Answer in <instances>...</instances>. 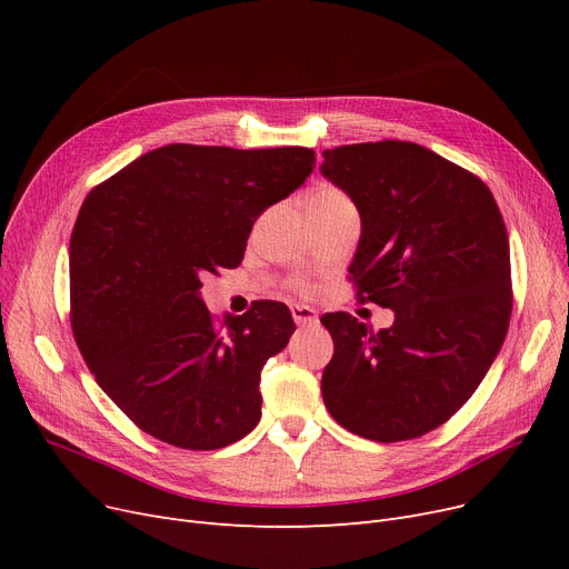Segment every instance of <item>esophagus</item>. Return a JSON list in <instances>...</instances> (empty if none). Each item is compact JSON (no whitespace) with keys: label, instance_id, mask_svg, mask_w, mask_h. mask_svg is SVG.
Listing matches in <instances>:
<instances>
[{"label":"esophagus","instance_id":"34e87169","mask_svg":"<svg viewBox=\"0 0 569 569\" xmlns=\"http://www.w3.org/2000/svg\"><path fill=\"white\" fill-rule=\"evenodd\" d=\"M290 313H292V320L297 325H313V322H318V313L311 307H305V305H292Z\"/></svg>","mask_w":569,"mask_h":569}]
</instances>
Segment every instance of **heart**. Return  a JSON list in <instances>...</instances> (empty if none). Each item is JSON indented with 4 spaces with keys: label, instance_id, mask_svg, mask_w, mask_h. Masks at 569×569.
<instances>
[{
    "label": "heart",
    "instance_id": "1",
    "mask_svg": "<svg viewBox=\"0 0 569 569\" xmlns=\"http://www.w3.org/2000/svg\"><path fill=\"white\" fill-rule=\"evenodd\" d=\"M346 202H350V198H348L341 189H337V187H320V189H316V191L309 196V202H307V204L327 207V204H346ZM297 288H300L302 292H309V290H311L305 281L297 283Z\"/></svg>",
    "mask_w": 569,
    "mask_h": 569
}]
</instances>
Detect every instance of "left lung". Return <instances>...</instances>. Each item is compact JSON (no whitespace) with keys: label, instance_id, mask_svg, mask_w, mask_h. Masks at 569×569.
<instances>
[{"label":"left lung","instance_id":"left-lung-1","mask_svg":"<svg viewBox=\"0 0 569 569\" xmlns=\"http://www.w3.org/2000/svg\"><path fill=\"white\" fill-rule=\"evenodd\" d=\"M320 172L362 219L357 300L395 311L380 332L346 311L320 318L335 341L322 401L362 438H420L472 397L510 327L502 214L480 177L415 142L325 149Z\"/></svg>","mask_w":569,"mask_h":569}]
</instances>
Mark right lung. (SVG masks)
Returning <instances> with one entry per match:
<instances>
[{
	"label": "right lung",
	"instance_id": "1",
	"mask_svg": "<svg viewBox=\"0 0 569 569\" xmlns=\"http://www.w3.org/2000/svg\"><path fill=\"white\" fill-rule=\"evenodd\" d=\"M309 147L174 142L84 198L69 247L71 327L101 390L144 433L219 450L260 422V371L288 346L286 305L217 320L202 277L237 267L256 219L313 172Z\"/></svg>",
	"mask_w": 569,
	"mask_h": 569
}]
</instances>
